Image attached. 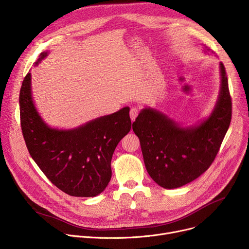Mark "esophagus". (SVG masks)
I'll return each instance as SVG.
<instances>
[{
	"instance_id": "esophagus-1",
	"label": "esophagus",
	"mask_w": 249,
	"mask_h": 249,
	"mask_svg": "<svg viewBox=\"0 0 249 249\" xmlns=\"http://www.w3.org/2000/svg\"><path fill=\"white\" fill-rule=\"evenodd\" d=\"M139 111H140V109L138 107H132L130 109V118H131L132 121H134L135 119H136V117L139 114Z\"/></svg>"
}]
</instances>
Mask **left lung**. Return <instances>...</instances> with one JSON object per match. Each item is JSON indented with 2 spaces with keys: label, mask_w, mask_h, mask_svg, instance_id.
I'll return each mask as SVG.
<instances>
[{
  "label": "left lung",
  "mask_w": 249,
  "mask_h": 249,
  "mask_svg": "<svg viewBox=\"0 0 249 249\" xmlns=\"http://www.w3.org/2000/svg\"><path fill=\"white\" fill-rule=\"evenodd\" d=\"M219 67V95L208 119L183 128L163 113L145 108L133 123L147 172L165 189H176L193 182L211 167L219 151L231 121L232 107L222 62Z\"/></svg>",
  "instance_id": "left-lung-1"
}]
</instances>
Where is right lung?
Masks as SVG:
<instances>
[{
	"instance_id": "1",
	"label": "right lung",
	"mask_w": 249,
	"mask_h": 249,
	"mask_svg": "<svg viewBox=\"0 0 249 249\" xmlns=\"http://www.w3.org/2000/svg\"><path fill=\"white\" fill-rule=\"evenodd\" d=\"M47 55L41 53L36 65ZM129 110L124 107L78 128L58 130L38 115L30 72L19 90L20 127L30 155L56 188L72 196H95L107 187L113 153L131 129Z\"/></svg>"
}]
</instances>
